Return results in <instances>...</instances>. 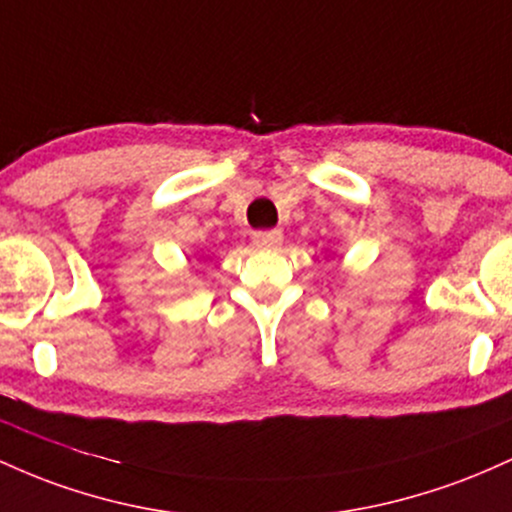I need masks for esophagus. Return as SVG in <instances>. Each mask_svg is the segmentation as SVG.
Instances as JSON below:
<instances>
[{
    "label": "esophagus",
    "instance_id": "obj_1",
    "mask_svg": "<svg viewBox=\"0 0 512 512\" xmlns=\"http://www.w3.org/2000/svg\"><path fill=\"white\" fill-rule=\"evenodd\" d=\"M283 244V232L271 229V232H256L254 234V246L261 251H275Z\"/></svg>",
    "mask_w": 512,
    "mask_h": 512
}]
</instances>
